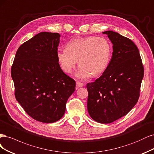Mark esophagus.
Segmentation results:
<instances>
[{"mask_svg": "<svg viewBox=\"0 0 154 154\" xmlns=\"http://www.w3.org/2000/svg\"><path fill=\"white\" fill-rule=\"evenodd\" d=\"M84 86V84L81 82H79V81H77L76 82V88L77 89L79 88H81V87H82Z\"/></svg>", "mask_w": 154, "mask_h": 154, "instance_id": "34e87169", "label": "esophagus"}]
</instances>
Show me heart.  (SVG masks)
Here are the masks:
<instances>
[{"instance_id":"1","label":"heart","mask_w":154,"mask_h":154,"mask_svg":"<svg viewBox=\"0 0 154 154\" xmlns=\"http://www.w3.org/2000/svg\"><path fill=\"white\" fill-rule=\"evenodd\" d=\"M111 55V42L103 36L72 39L66 43L65 49L58 50L56 54L61 68L66 73L72 72L79 60L80 67L75 75L81 79L100 75L107 68Z\"/></svg>"}]
</instances>
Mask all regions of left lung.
<instances>
[{
	"mask_svg": "<svg viewBox=\"0 0 154 154\" xmlns=\"http://www.w3.org/2000/svg\"><path fill=\"white\" fill-rule=\"evenodd\" d=\"M112 43V55L102 75L88 83L87 107L93 120L109 123L126 115L137 102L144 68L137 46L112 31L103 32Z\"/></svg>",
	"mask_w": 154,
	"mask_h": 154,
	"instance_id": "1",
	"label": "left lung"
}]
</instances>
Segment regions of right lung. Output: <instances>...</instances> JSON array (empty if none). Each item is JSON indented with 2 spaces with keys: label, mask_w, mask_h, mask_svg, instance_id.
Returning a JSON list of instances; mask_svg holds the SVG:
<instances>
[{
  "label": "right lung",
  "mask_w": 154,
  "mask_h": 154,
  "mask_svg": "<svg viewBox=\"0 0 154 154\" xmlns=\"http://www.w3.org/2000/svg\"><path fill=\"white\" fill-rule=\"evenodd\" d=\"M59 38L56 32L37 34L20 46L11 66L17 100L29 116L43 123L63 116L76 86L58 63Z\"/></svg>",
  "instance_id": "add662e5"
}]
</instances>
